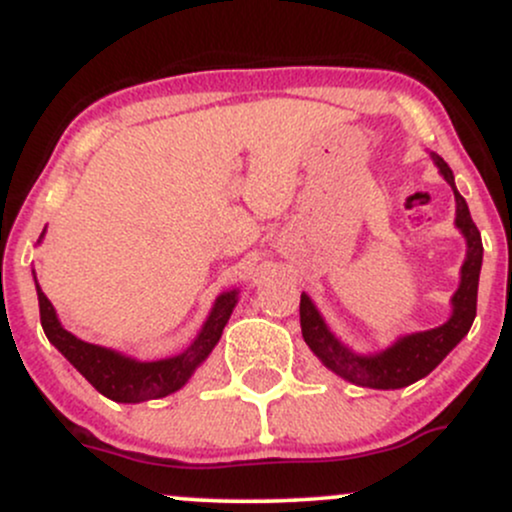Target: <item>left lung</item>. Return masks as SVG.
I'll use <instances>...</instances> for the list:
<instances>
[{"label": "left lung", "instance_id": "8db88e82", "mask_svg": "<svg viewBox=\"0 0 512 512\" xmlns=\"http://www.w3.org/2000/svg\"><path fill=\"white\" fill-rule=\"evenodd\" d=\"M433 161L443 173V178L450 182L457 202V228L467 238V260L462 264V281L460 289L452 296V317L445 325L436 330L416 332L409 337H402L395 346L375 356H356L346 346L334 339V334L327 330L325 320L310 303V298L301 293V330L305 344L313 349V354L325 363L327 368L342 375L344 380L354 385L375 387V390H399L416 380L426 378L433 368L443 361L445 356L460 344V339L469 332L474 317H477V289H479V272L481 257H484V245H481V233L477 223L469 216V207L464 197L457 192L452 170L443 158L433 154Z\"/></svg>", "mask_w": 512, "mask_h": 512}]
</instances>
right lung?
Instances as JSON below:
<instances>
[{"label": "right lung", "mask_w": 512, "mask_h": 512, "mask_svg": "<svg viewBox=\"0 0 512 512\" xmlns=\"http://www.w3.org/2000/svg\"><path fill=\"white\" fill-rule=\"evenodd\" d=\"M238 291H228L219 296L214 310H211L209 320L204 322L199 337L192 342L185 354L166 358V361L154 363H139L132 358H125L115 351L103 349V346L88 344L76 339L72 332H67L57 320L55 308L48 301L38 286V305H40V325L45 334L62 356L67 358L81 375L101 392L103 397L113 399V402H146V399L166 397L170 392L180 390L182 385L190 380L195 368L211 354L216 342L221 339L223 327H226L228 317L236 308Z\"/></svg>", "instance_id": "right-lung-1"}]
</instances>
